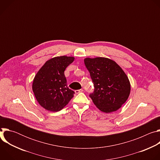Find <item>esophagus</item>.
I'll return each mask as SVG.
<instances>
[{
    "label": "esophagus",
    "mask_w": 160,
    "mask_h": 160,
    "mask_svg": "<svg viewBox=\"0 0 160 160\" xmlns=\"http://www.w3.org/2000/svg\"><path fill=\"white\" fill-rule=\"evenodd\" d=\"M83 92V89H80V90H75V93L76 94H78V93H80V92Z\"/></svg>",
    "instance_id": "esophagus-1"
}]
</instances>
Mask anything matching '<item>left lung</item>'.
<instances>
[{"label":"left lung","mask_w":160,"mask_h":160,"mask_svg":"<svg viewBox=\"0 0 160 160\" xmlns=\"http://www.w3.org/2000/svg\"><path fill=\"white\" fill-rule=\"evenodd\" d=\"M84 63L94 85L90 94L96 106L109 113L119 109L130 94V83L122 68L111 59L102 57L86 58Z\"/></svg>","instance_id":"8db88e82"}]
</instances>
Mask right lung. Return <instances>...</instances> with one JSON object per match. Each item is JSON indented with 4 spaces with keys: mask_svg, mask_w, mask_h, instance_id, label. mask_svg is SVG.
<instances>
[{
    "mask_svg": "<svg viewBox=\"0 0 160 160\" xmlns=\"http://www.w3.org/2000/svg\"><path fill=\"white\" fill-rule=\"evenodd\" d=\"M74 59L73 56H66L52 58L35 75L32 90L37 102L44 109L59 111L73 98L75 92L67 87L64 70Z\"/></svg>",
    "mask_w": 160,
    "mask_h": 160,
    "instance_id": "obj_1",
    "label": "right lung"
}]
</instances>
